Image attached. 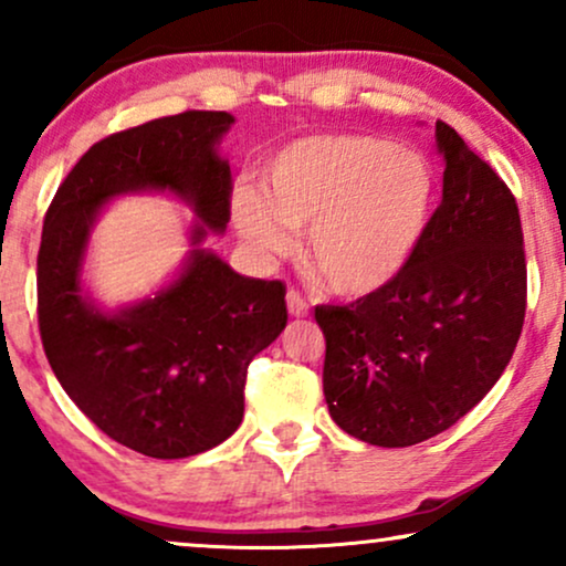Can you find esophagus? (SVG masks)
<instances>
[{
  "label": "esophagus",
  "instance_id": "34e87169",
  "mask_svg": "<svg viewBox=\"0 0 566 566\" xmlns=\"http://www.w3.org/2000/svg\"><path fill=\"white\" fill-rule=\"evenodd\" d=\"M287 311L290 316H297V319H301V316H308V303H305V297L297 290L287 292Z\"/></svg>",
  "mask_w": 566,
  "mask_h": 566
}]
</instances>
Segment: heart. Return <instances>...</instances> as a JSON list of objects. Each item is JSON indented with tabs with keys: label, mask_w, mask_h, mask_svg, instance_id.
<instances>
[{
	"label": "heart",
	"mask_w": 566,
	"mask_h": 566,
	"mask_svg": "<svg viewBox=\"0 0 566 566\" xmlns=\"http://www.w3.org/2000/svg\"><path fill=\"white\" fill-rule=\"evenodd\" d=\"M437 180L426 157L373 135H311L263 165L261 193L237 188L231 220L258 255L292 250L340 297L378 295L405 274L431 223Z\"/></svg>",
	"instance_id": "heart-1"
}]
</instances>
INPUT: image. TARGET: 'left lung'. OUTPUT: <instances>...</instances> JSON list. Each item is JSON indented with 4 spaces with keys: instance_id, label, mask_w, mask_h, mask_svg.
Instances as JSON below:
<instances>
[{
    "instance_id": "left-lung-1",
    "label": "left lung",
    "mask_w": 566,
    "mask_h": 566,
    "mask_svg": "<svg viewBox=\"0 0 566 566\" xmlns=\"http://www.w3.org/2000/svg\"><path fill=\"white\" fill-rule=\"evenodd\" d=\"M437 148L441 205L405 274L350 305H316L329 415L375 447H412L471 412L509 367L527 308L516 199L444 122Z\"/></svg>"
}]
</instances>
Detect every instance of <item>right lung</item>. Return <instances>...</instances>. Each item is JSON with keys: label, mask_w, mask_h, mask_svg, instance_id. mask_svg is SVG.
<instances>
[{"label": "right lung", "mask_w": 566, "mask_h": 566, "mask_svg": "<svg viewBox=\"0 0 566 566\" xmlns=\"http://www.w3.org/2000/svg\"><path fill=\"white\" fill-rule=\"evenodd\" d=\"M231 125L226 112H184L108 135L44 216L36 301L50 367L106 437L148 458H191L229 439L244 418L247 367L287 327L282 282L237 274L201 247L231 218L218 154ZM140 190L192 207V252L157 296L103 312L81 287L88 233L108 200Z\"/></svg>", "instance_id": "right-lung-1"}]
</instances>
